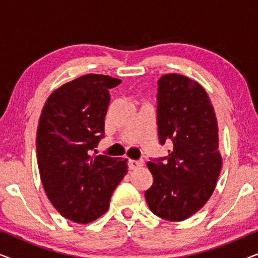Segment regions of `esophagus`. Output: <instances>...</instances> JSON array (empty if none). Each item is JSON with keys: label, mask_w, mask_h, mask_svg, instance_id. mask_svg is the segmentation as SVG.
I'll return each instance as SVG.
<instances>
[{"label": "esophagus", "mask_w": 258, "mask_h": 258, "mask_svg": "<svg viewBox=\"0 0 258 258\" xmlns=\"http://www.w3.org/2000/svg\"><path fill=\"white\" fill-rule=\"evenodd\" d=\"M143 165V161H136V160H129L128 161V167L130 170H135Z\"/></svg>", "instance_id": "esophagus-1"}]
</instances>
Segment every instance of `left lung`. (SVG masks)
<instances>
[{"mask_svg": "<svg viewBox=\"0 0 258 258\" xmlns=\"http://www.w3.org/2000/svg\"><path fill=\"white\" fill-rule=\"evenodd\" d=\"M157 86L158 139L172 148L147 163L154 182L144 196L156 216L178 222L199 211L216 186L222 168L217 119L196 81L167 74Z\"/></svg>", "mask_w": 258, "mask_h": 258, "instance_id": "1", "label": "left lung"}]
</instances>
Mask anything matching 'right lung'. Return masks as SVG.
I'll return each instance as SVG.
<instances>
[{"label":"right lung","instance_id":"1","mask_svg":"<svg viewBox=\"0 0 258 258\" xmlns=\"http://www.w3.org/2000/svg\"><path fill=\"white\" fill-rule=\"evenodd\" d=\"M121 82L88 74L52 91L42 110L36 136L42 184L55 209L76 223L102 216L128 171V160L90 155L104 137L109 89Z\"/></svg>","mask_w":258,"mask_h":258}]
</instances>
